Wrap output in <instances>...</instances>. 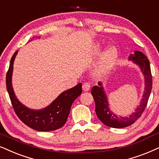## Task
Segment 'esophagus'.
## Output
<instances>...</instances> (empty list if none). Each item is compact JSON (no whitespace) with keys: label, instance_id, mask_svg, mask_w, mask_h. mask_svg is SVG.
<instances>
[{"label":"esophagus","instance_id":"obj_1","mask_svg":"<svg viewBox=\"0 0 159 159\" xmlns=\"http://www.w3.org/2000/svg\"><path fill=\"white\" fill-rule=\"evenodd\" d=\"M83 89L85 91V92H88L89 90L91 88V84L90 82H85V83H84L83 84Z\"/></svg>","mask_w":159,"mask_h":159}]
</instances>
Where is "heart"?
<instances>
[{"label":"heart","instance_id":"heart-1","mask_svg":"<svg viewBox=\"0 0 159 159\" xmlns=\"http://www.w3.org/2000/svg\"><path fill=\"white\" fill-rule=\"evenodd\" d=\"M97 51L99 52L100 48H97ZM118 56L117 49L114 46H111L107 49L103 55L101 62L97 68V72L100 74L107 73L112 67H113L114 63H115L116 58Z\"/></svg>","mask_w":159,"mask_h":159}]
</instances>
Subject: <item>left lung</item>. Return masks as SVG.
<instances>
[{
	"mask_svg": "<svg viewBox=\"0 0 159 159\" xmlns=\"http://www.w3.org/2000/svg\"><path fill=\"white\" fill-rule=\"evenodd\" d=\"M129 60H133V62L138 65L140 67L145 76V91L140 104L132 115L129 117H118L110 111L107 96L101 83L98 84L99 86H94L92 89V94L95 102V112L97 117L105 125L110 127L124 128L132 125L133 123H134L140 117L145 111L151 94L152 89V75L149 60L145 54L139 51H136L134 54H131Z\"/></svg>",
	"mask_w": 159,
	"mask_h": 159,
	"instance_id": "obj_1",
	"label": "left lung"
}]
</instances>
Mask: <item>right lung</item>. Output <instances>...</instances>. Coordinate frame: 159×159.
<instances>
[{
  "label": "right lung",
  "instance_id": "right-lung-1",
  "mask_svg": "<svg viewBox=\"0 0 159 159\" xmlns=\"http://www.w3.org/2000/svg\"><path fill=\"white\" fill-rule=\"evenodd\" d=\"M17 52L18 51H16L11 59L6 77V88L16 116L27 126L40 132H50L62 127L68 117L72 104L82 93L81 84L79 83L76 86L62 92L46 108L39 111L27 108L16 99L12 88L13 64Z\"/></svg>",
  "mask_w": 159,
  "mask_h": 159
}]
</instances>
